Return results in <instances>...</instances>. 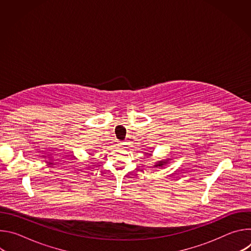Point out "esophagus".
Segmentation results:
<instances>
[{"label":"esophagus","instance_id":"34e87169","mask_svg":"<svg viewBox=\"0 0 251 251\" xmlns=\"http://www.w3.org/2000/svg\"><path fill=\"white\" fill-rule=\"evenodd\" d=\"M119 145H120V146H124V145H126V143H125V142H120Z\"/></svg>","mask_w":251,"mask_h":251}]
</instances>
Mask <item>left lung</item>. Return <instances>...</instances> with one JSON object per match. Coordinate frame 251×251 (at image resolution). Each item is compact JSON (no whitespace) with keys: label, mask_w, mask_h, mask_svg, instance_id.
<instances>
[{"label":"left lung","mask_w":251,"mask_h":251,"mask_svg":"<svg viewBox=\"0 0 251 251\" xmlns=\"http://www.w3.org/2000/svg\"><path fill=\"white\" fill-rule=\"evenodd\" d=\"M168 163V160H165V161H159L154 167H156V168H158V167H163L164 165H166Z\"/></svg>","instance_id":"obj_1"}]
</instances>
